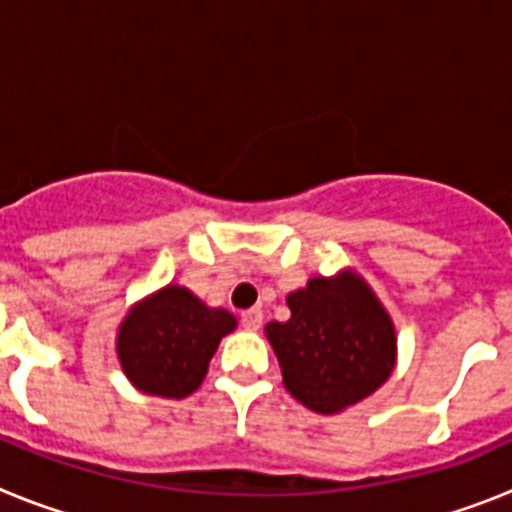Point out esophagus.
<instances>
[{
	"label": "esophagus",
	"instance_id": "1",
	"mask_svg": "<svg viewBox=\"0 0 512 512\" xmlns=\"http://www.w3.org/2000/svg\"><path fill=\"white\" fill-rule=\"evenodd\" d=\"M261 320H264V312H261L259 307H251V310H246L241 315V325L246 330H259L261 328Z\"/></svg>",
	"mask_w": 512,
	"mask_h": 512
}]
</instances>
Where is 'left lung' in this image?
<instances>
[{
    "label": "left lung",
    "instance_id": "8db88e82",
    "mask_svg": "<svg viewBox=\"0 0 512 512\" xmlns=\"http://www.w3.org/2000/svg\"><path fill=\"white\" fill-rule=\"evenodd\" d=\"M287 323L266 325L287 392L315 413L333 415L377 392L395 369L390 312L372 287L346 269L312 277L287 297Z\"/></svg>",
    "mask_w": 512,
    "mask_h": 512
}]
</instances>
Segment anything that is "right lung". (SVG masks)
Returning <instances> with one entry per match:
<instances>
[{
  "instance_id": "add662e5",
  "label": "right lung",
  "mask_w": 512,
  "mask_h": 512,
  "mask_svg": "<svg viewBox=\"0 0 512 512\" xmlns=\"http://www.w3.org/2000/svg\"><path fill=\"white\" fill-rule=\"evenodd\" d=\"M235 325L228 310L169 284L130 307L117 330V359L140 392L179 400L200 387L217 343Z\"/></svg>"
}]
</instances>
